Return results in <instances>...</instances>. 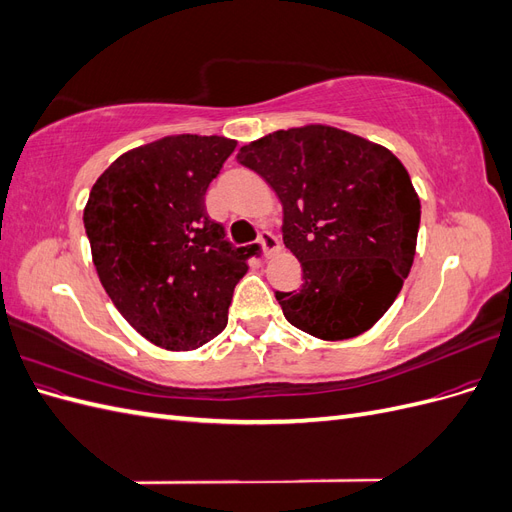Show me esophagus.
Returning a JSON list of instances; mask_svg holds the SVG:
<instances>
[{
    "mask_svg": "<svg viewBox=\"0 0 512 512\" xmlns=\"http://www.w3.org/2000/svg\"><path fill=\"white\" fill-rule=\"evenodd\" d=\"M258 243L262 247V254H265V258L273 256L277 250H280V239H277L271 230H262L258 235Z\"/></svg>",
    "mask_w": 512,
    "mask_h": 512,
    "instance_id": "1",
    "label": "esophagus"
}]
</instances>
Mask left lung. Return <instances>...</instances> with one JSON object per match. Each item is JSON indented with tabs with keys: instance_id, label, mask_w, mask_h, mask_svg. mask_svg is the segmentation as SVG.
Listing matches in <instances>:
<instances>
[{
	"instance_id": "8db88e82",
	"label": "left lung",
	"mask_w": 512,
	"mask_h": 512,
	"mask_svg": "<svg viewBox=\"0 0 512 512\" xmlns=\"http://www.w3.org/2000/svg\"><path fill=\"white\" fill-rule=\"evenodd\" d=\"M284 209V245L303 284L275 292L286 320L322 342L369 331L408 277L421 200L406 166L367 138L324 123L277 130L239 149Z\"/></svg>"
}]
</instances>
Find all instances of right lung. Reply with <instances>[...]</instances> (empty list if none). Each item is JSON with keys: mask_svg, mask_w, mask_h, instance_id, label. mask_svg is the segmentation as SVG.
Masks as SVG:
<instances>
[{"mask_svg": "<svg viewBox=\"0 0 512 512\" xmlns=\"http://www.w3.org/2000/svg\"><path fill=\"white\" fill-rule=\"evenodd\" d=\"M237 141L175 134L130 149L94 183L83 211L91 258L132 327L166 350L224 331L232 290L258 245L232 247L205 192Z\"/></svg>", "mask_w": 512, "mask_h": 512, "instance_id": "1", "label": "right lung"}]
</instances>
